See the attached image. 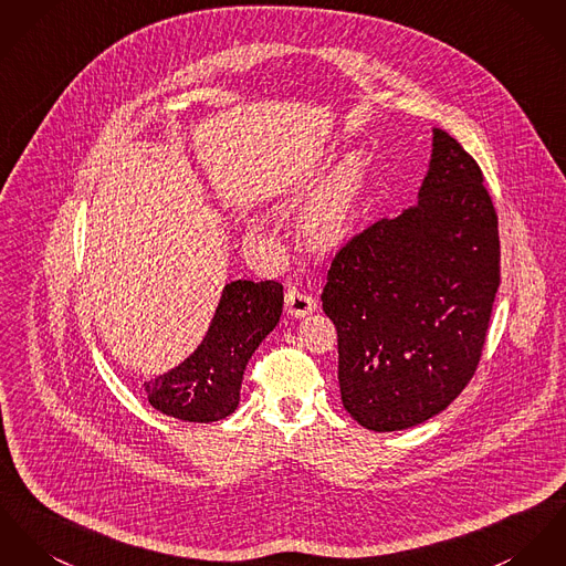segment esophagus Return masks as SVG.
I'll return each mask as SVG.
<instances>
[{
  "mask_svg": "<svg viewBox=\"0 0 566 566\" xmlns=\"http://www.w3.org/2000/svg\"><path fill=\"white\" fill-rule=\"evenodd\" d=\"M284 305H286V312L291 316H297L302 318L305 314H312L316 310V302L314 297H310L304 291H297V289H289L286 295H284Z\"/></svg>",
  "mask_w": 566,
  "mask_h": 566,
  "instance_id": "esophagus-1",
  "label": "esophagus"
}]
</instances>
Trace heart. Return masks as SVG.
Segmentation results:
<instances>
[{"label": "heart", "instance_id": "1", "mask_svg": "<svg viewBox=\"0 0 566 566\" xmlns=\"http://www.w3.org/2000/svg\"><path fill=\"white\" fill-rule=\"evenodd\" d=\"M359 185L361 161L357 155H348L327 176L325 185L305 209L302 228L307 243L316 248H332L345 239ZM252 234H262L261 226H252Z\"/></svg>", "mask_w": 566, "mask_h": 566}]
</instances>
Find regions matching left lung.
Segmentation results:
<instances>
[{
	"label": "left lung",
	"instance_id": "8db88e82",
	"mask_svg": "<svg viewBox=\"0 0 566 566\" xmlns=\"http://www.w3.org/2000/svg\"><path fill=\"white\" fill-rule=\"evenodd\" d=\"M497 286V213L479 164L433 129L418 205L355 234L321 295L350 418L390 433L443 411L476 373Z\"/></svg>",
	"mask_w": 566,
	"mask_h": 566
}]
</instances>
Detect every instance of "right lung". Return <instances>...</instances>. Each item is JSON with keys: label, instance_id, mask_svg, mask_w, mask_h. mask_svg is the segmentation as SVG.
<instances>
[{"label": "right lung", "instance_id": "right-lung-1", "mask_svg": "<svg viewBox=\"0 0 566 566\" xmlns=\"http://www.w3.org/2000/svg\"><path fill=\"white\" fill-rule=\"evenodd\" d=\"M284 289L275 280H234L223 286L200 347L166 375L144 384L148 402L185 422H218L241 398L245 366L280 323Z\"/></svg>", "mask_w": 566, "mask_h": 566}]
</instances>
